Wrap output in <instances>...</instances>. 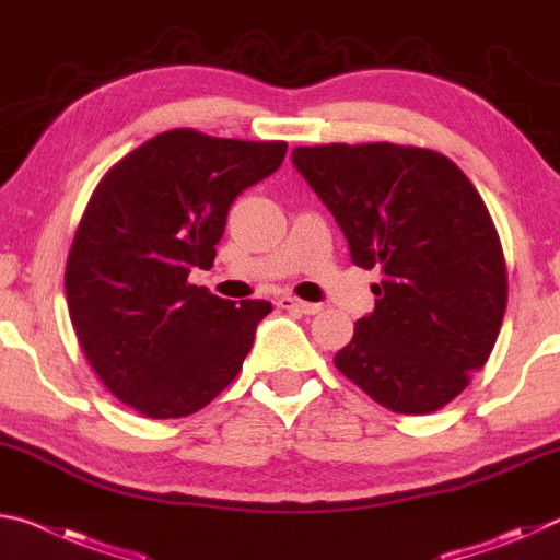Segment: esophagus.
I'll return each instance as SVG.
<instances>
[{
  "label": "esophagus",
  "mask_w": 560,
  "mask_h": 560,
  "mask_svg": "<svg viewBox=\"0 0 560 560\" xmlns=\"http://www.w3.org/2000/svg\"><path fill=\"white\" fill-rule=\"evenodd\" d=\"M277 306L279 308H283V312H299V314H318L322 312V306L318 304H308V301H301V299H296V296H279L277 299Z\"/></svg>",
  "instance_id": "1"
}]
</instances>
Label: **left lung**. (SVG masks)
I'll return each mask as SVG.
<instances>
[{"label": "left lung", "instance_id": "8db88e82", "mask_svg": "<svg viewBox=\"0 0 560 560\" xmlns=\"http://www.w3.org/2000/svg\"><path fill=\"white\" fill-rule=\"evenodd\" d=\"M291 162L351 261L381 269L376 308L336 369L388 411H439L483 369L505 314L503 248L481 194L443 154L388 141L299 147Z\"/></svg>", "mask_w": 560, "mask_h": 560}]
</instances>
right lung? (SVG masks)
<instances>
[{
  "label": "right lung",
  "mask_w": 560,
  "mask_h": 560,
  "mask_svg": "<svg viewBox=\"0 0 560 560\" xmlns=\"http://www.w3.org/2000/svg\"><path fill=\"white\" fill-rule=\"evenodd\" d=\"M283 141L164 131L114 164L89 199L67 259L79 346L104 386L147 419H182L232 384L269 301L189 283L211 269L226 214L277 172Z\"/></svg>",
  "instance_id": "right-lung-1"
}]
</instances>
